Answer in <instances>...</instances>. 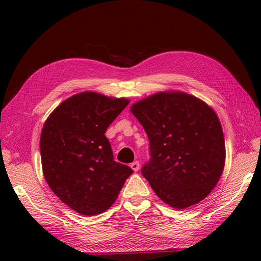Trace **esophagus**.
<instances>
[{"label": "esophagus", "mask_w": 261, "mask_h": 261, "mask_svg": "<svg viewBox=\"0 0 261 261\" xmlns=\"http://www.w3.org/2000/svg\"><path fill=\"white\" fill-rule=\"evenodd\" d=\"M130 168L135 171V172H137L138 170H139V162L138 161H135V162H133L132 164H130Z\"/></svg>", "instance_id": "1"}]
</instances>
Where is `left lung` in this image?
Masks as SVG:
<instances>
[{
	"label": "left lung",
	"instance_id": "obj_1",
	"mask_svg": "<svg viewBox=\"0 0 261 261\" xmlns=\"http://www.w3.org/2000/svg\"><path fill=\"white\" fill-rule=\"evenodd\" d=\"M149 139L150 159L141 168L156 196L186 209L216 187L223 172L225 144L216 112L184 92H159L132 106Z\"/></svg>",
	"mask_w": 261,
	"mask_h": 261
}]
</instances>
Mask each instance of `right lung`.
Masks as SVG:
<instances>
[{"mask_svg": "<svg viewBox=\"0 0 261 261\" xmlns=\"http://www.w3.org/2000/svg\"><path fill=\"white\" fill-rule=\"evenodd\" d=\"M129 103L87 91L63 101L40 137L43 175L69 208L96 216L112 206L133 170L113 159L107 128Z\"/></svg>", "mask_w": 261, "mask_h": 261, "instance_id": "obj_1", "label": "right lung"}]
</instances>
